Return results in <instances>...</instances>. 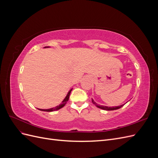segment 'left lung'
<instances>
[{
	"instance_id": "1",
	"label": "left lung",
	"mask_w": 158,
	"mask_h": 158,
	"mask_svg": "<svg viewBox=\"0 0 158 158\" xmlns=\"http://www.w3.org/2000/svg\"><path fill=\"white\" fill-rule=\"evenodd\" d=\"M92 102L97 107H98L99 109H103V110H106V111H113V110H116V109H120L121 107H122L124 106V105H125V104H123V105H121V106H115V107H107V106H100V105H98V103H96L94 102V100L93 99H92Z\"/></svg>"
}]
</instances>
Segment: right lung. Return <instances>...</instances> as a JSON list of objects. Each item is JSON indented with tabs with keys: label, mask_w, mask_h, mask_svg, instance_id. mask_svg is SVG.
<instances>
[{
	"label": "right lung",
	"mask_w": 158,
	"mask_h": 158,
	"mask_svg": "<svg viewBox=\"0 0 158 158\" xmlns=\"http://www.w3.org/2000/svg\"><path fill=\"white\" fill-rule=\"evenodd\" d=\"M47 47H45L44 48H47ZM73 90V88H71L69 92H68L67 95H66V96L65 97V98L63 99V101L62 102V103H60L59 106H57L56 107H52V108H50V109H38L39 110H40V111H47V112H51V111H57V110H59L60 109H61L62 107H63L66 103H67V102L69 101V96H70V92L71 91Z\"/></svg>",
	"instance_id": "add662e5"
}]
</instances>
